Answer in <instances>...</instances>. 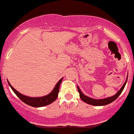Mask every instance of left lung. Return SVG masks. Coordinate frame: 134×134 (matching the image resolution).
<instances>
[{
    "mask_svg": "<svg viewBox=\"0 0 134 134\" xmlns=\"http://www.w3.org/2000/svg\"><path fill=\"white\" fill-rule=\"evenodd\" d=\"M127 80H128V76H127L126 80L125 83L123 84V86H122L121 89H120L119 91L116 93L115 95L112 96V97H108V98H102V99H94V98H91V97H89L85 95L81 91V90H80L79 87L77 86V88H78V91L79 92L80 94V97L82 99V100H83V102H86V103L89 104L90 105H93V106H105V105L109 104L111 103L112 102H113L114 100H115L117 98H118L119 96L121 94V93H122V91H123L124 88H125L126 83L127 82Z\"/></svg>",
    "mask_w": 134,
    "mask_h": 134,
    "instance_id": "8db88e82",
    "label": "left lung"
}]
</instances>
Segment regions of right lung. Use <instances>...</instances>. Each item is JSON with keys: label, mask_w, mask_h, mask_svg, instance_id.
I'll return each instance as SVG.
<instances>
[{"label": "right lung", "mask_w": 134, "mask_h": 134, "mask_svg": "<svg viewBox=\"0 0 134 134\" xmlns=\"http://www.w3.org/2000/svg\"><path fill=\"white\" fill-rule=\"evenodd\" d=\"M63 78H62L58 82V83H56V86H55L54 88L53 89V90H52L49 94H48L47 95L44 96V97H28V96L24 95V94H21V93H20L19 91H17L15 89H14V87H12V86H11L10 83H9L8 80V83L9 86H10L12 90H13V92L15 93V94L16 95H17V97L24 102V103L26 104L29 105V106H32V107L39 108L47 106V105L52 103V102H54V101L56 100L58 96L59 86H60L61 83H62V80H63Z\"/></svg>", "instance_id": "right-lung-1"}]
</instances>
